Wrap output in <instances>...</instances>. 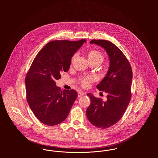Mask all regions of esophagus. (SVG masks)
<instances>
[{
  "label": "esophagus",
  "mask_w": 158,
  "mask_h": 158,
  "mask_svg": "<svg viewBox=\"0 0 158 158\" xmlns=\"http://www.w3.org/2000/svg\"><path fill=\"white\" fill-rule=\"evenodd\" d=\"M85 95V93L83 91H80L78 92V97H82Z\"/></svg>",
  "instance_id": "esophagus-1"
}]
</instances>
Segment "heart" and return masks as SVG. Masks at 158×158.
I'll list each match as a JSON object with an SVG mask.
<instances>
[{
	"instance_id": "heart-1",
	"label": "heart",
	"mask_w": 158,
	"mask_h": 158,
	"mask_svg": "<svg viewBox=\"0 0 158 158\" xmlns=\"http://www.w3.org/2000/svg\"><path fill=\"white\" fill-rule=\"evenodd\" d=\"M87 55H88V58L90 62H92V61L102 62L104 59V56H103L102 54L97 50H89L87 53ZM76 56V54H75L73 56V57L72 59V61L75 60ZM92 80H93V77L92 76H87V77H82L81 79V82L83 86H87L89 85V82L90 81H92Z\"/></svg>"
}]
</instances>
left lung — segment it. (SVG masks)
Returning <instances> with one entry per match:
<instances>
[{
	"label": "left lung",
	"instance_id": "8db88e82",
	"mask_svg": "<svg viewBox=\"0 0 158 158\" xmlns=\"http://www.w3.org/2000/svg\"><path fill=\"white\" fill-rule=\"evenodd\" d=\"M90 43L105 50L110 59V66L104 78L97 86L98 90L107 94L106 100L103 101L92 94H88L90 104L86 110V116L92 125L106 128L116 124L126 112L131 97L133 72L124 54L113 43L93 40Z\"/></svg>",
	"mask_w": 158,
	"mask_h": 158
}]
</instances>
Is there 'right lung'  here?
<instances>
[{
  "instance_id": "1",
  "label": "right lung",
  "mask_w": 158,
  "mask_h": 158,
  "mask_svg": "<svg viewBox=\"0 0 158 158\" xmlns=\"http://www.w3.org/2000/svg\"><path fill=\"white\" fill-rule=\"evenodd\" d=\"M86 40L52 41L38 52L25 78L27 99L39 120L53 126L62 123L77 97L73 89L63 90L56 80L68 72L74 54Z\"/></svg>"
}]
</instances>
